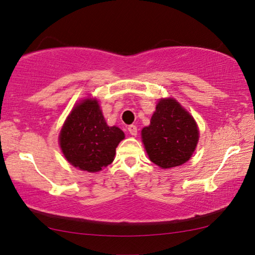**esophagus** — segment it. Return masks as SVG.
<instances>
[{
	"mask_svg": "<svg viewBox=\"0 0 255 255\" xmlns=\"http://www.w3.org/2000/svg\"><path fill=\"white\" fill-rule=\"evenodd\" d=\"M127 129H128V131H129V133L131 134V136H137L138 130H137V127L134 126V125H129Z\"/></svg>",
	"mask_w": 255,
	"mask_h": 255,
	"instance_id": "obj_1",
	"label": "esophagus"
}]
</instances>
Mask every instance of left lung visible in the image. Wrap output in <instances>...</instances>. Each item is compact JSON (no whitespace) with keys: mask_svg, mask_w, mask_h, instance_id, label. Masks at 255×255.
<instances>
[{"mask_svg":"<svg viewBox=\"0 0 255 255\" xmlns=\"http://www.w3.org/2000/svg\"><path fill=\"white\" fill-rule=\"evenodd\" d=\"M198 134L196 122L174 99L160 100L150 125L141 130L149 159L162 169L182 165L191 159Z\"/></svg>","mask_w":255,"mask_h":255,"instance_id":"obj_1","label":"left lung"}]
</instances>
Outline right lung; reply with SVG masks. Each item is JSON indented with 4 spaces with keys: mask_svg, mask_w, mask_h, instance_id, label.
I'll list each match as a JSON object with an SVG mask.
<instances>
[{
    "mask_svg": "<svg viewBox=\"0 0 255 255\" xmlns=\"http://www.w3.org/2000/svg\"><path fill=\"white\" fill-rule=\"evenodd\" d=\"M124 138L122 129L106 124L99 102L86 99L73 107L59 134V143L70 164L99 172L114 161Z\"/></svg>",
    "mask_w": 255,
    "mask_h": 255,
    "instance_id": "add662e5",
    "label": "right lung"
}]
</instances>
